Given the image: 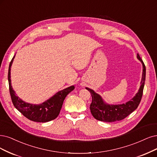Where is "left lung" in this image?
I'll return each instance as SVG.
<instances>
[{
	"label": "left lung",
	"mask_w": 157,
	"mask_h": 157,
	"mask_svg": "<svg viewBox=\"0 0 157 157\" xmlns=\"http://www.w3.org/2000/svg\"><path fill=\"white\" fill-rule=\"evenodd\" d=\"M137 58L142 62L143 65L141 86L136 96L128 102L121 104V105H110L104 103L101 96L96 94L94 90L86 88V89H87L90 92L92 98L90 110L92 116L96 120L105 121V122L120 121L126 118L138 107L143 94L145 80H146V66L138 54H137Z\"/></svg>",
	"instance_id": "left-lung-1"
}]
</instances>
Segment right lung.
<instances>
[{"label":"right lung","instance_id":"1","mask_svg":"<svg viewBox=\"0 0 157 157\" xmlns=\"http://www.w3.org/2000/svg\"><path fill=\"white\" fill-rule=\"evenodd\" d=\"M14 57L15 56L10 63L8 75L10 93L14 107L26 118L33 121L46 122L54 120L60 113L64 100L70 92L74 89V86H71L58 92L53 97L39 105H34L23 101L15 95V91L11 85L10 71Z\"/></svg>","mask_w":157,"mask_h":157}]
</instances>
